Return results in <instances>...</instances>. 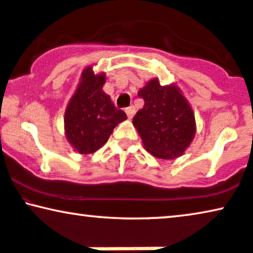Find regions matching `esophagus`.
Returning a JSON list of instances; mask_svg holds the SVG:
<instances>
[{
  "mask_svg": "<svg viewBox=\"0 0 253 253\" xmlns=\"http://www.w3.org/2000/svg\"><path fill=\"white\" fill-rule=\"evenodd\" d=\"M126 113L127 117H129V119H132L134 113H136V109H134V107H132V106L127 107V108H126Z\"/></svg>",
  "mask_w": 253,
  "mask_h": 253,
  "instance_id": "34e87169",
  "label": "esophagus"
}]
</instances>
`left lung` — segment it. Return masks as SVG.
I'll list each match as a JSON object with an SVG mask.
<instances>
[{
    "mask_svg": "<svg viewBox=\"0 0 253 253\" xmlns=\"http://www.w3.org/2000/svg\"><path fill=\"white\" fill-rule=\"evenodd\" d=\"M144 107L132 123L144 146L152 156L173 159L182 156L194 138L195 119L191 106L179 88L160 86L153 79L138 91Z\"/></svg>",
    "mask_w": 253,
    "mask_h": 253,
    "instance_id": "obj_1",
    "label": "left lung"
}]
</instances>
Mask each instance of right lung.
I'll use <instances>...</instances> for the list:
<instances>
[{
    "label": "right lung",
    "instance_id": "add662e5",
    "mask_svg": "<svg viewBox=\"0 0 253 253\" xmlns=\"http://www.w3.org/2000/svg\"><path fill=\"white\" fill-rule=\"evenodd\" d=\"M104 81L106 75H95L91 67H87L65 113L66 137L79 153L88 155L100 149L115 126L126 120V113L104 94Z\"/></svg>",
    "mask_w": 253,
    "mask_h": 253
}]
</instances>
